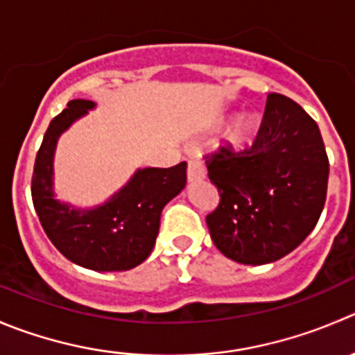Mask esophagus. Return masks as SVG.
I'll use <instances>...</instances> for the list:
<instances>
[{"label":"esophagus","mask_w":355,"mask_h":355,"mask_svg":"<svg viewBox=\"0 0 355 355\" xmlns=\"http://www.w3.org/2000/svg\"><path fill=\"white\" fill-rule=\"evenodd\" d=\"M204 178V162H202L200 158H191V160H188V181H190V183H195V181H202Z\"/></svg>","instance_id":"34e87169"}]
</instances>
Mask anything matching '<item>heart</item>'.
Here are the masks:
<instances>
[{
  "label": "heart",
  "instance_id": "heart-1",
  "mask_svg": "<svg viewBox=\"0 0 355 355\" xmlns=\"http://www.w3.org/2000/svg\"><path fill=\"white\" fill-rule=\"evenodd\" d=\"M259 130V121L256 116H242L226 134V143L234 151H244L254 143Z\"/></svg>",
  "mask_w": 355,
  "mask_h": 355
}]
</instances>
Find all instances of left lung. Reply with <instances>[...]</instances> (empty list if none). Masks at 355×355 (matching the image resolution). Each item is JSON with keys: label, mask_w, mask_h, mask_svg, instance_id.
<instances>
[{"label": "left lung", "mask_w": 355, "mask_h": 355, "mask_svg": "<svg viewBox=\"0 0 355 355\" xmlns=\"http://www.w3.org/2000/svg\"><path fill=\"white\" fill-rule=\"evenodd\" d=\"M205 165L221 197L205 221L226 258L244 265L277 261L315 228L329 160L317 123L289 97L268 94L252 146H221Z\"/></svg>", "instance_id": "left-lung-1"}]
</instances>
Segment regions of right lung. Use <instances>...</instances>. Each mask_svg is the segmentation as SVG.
Here are the masks:
<instances>
[{
	"instance_id": "1",
	"label": "right lung",
	"mask_w": 355,
	"mask_h": 355,
	"mask_svg": "<svg viewBox=\"0 0 355 355\" xmlns=\"http://www.w3.org/2000/svg\"><path fill=\"white\" fill-rule=\"evenodd\" d=\"M73 99L50 121L35 162L31 195L46 237L69 261L97 272L141 265L153 251L162 209L187 184V162L168 168H137L120 191L92 209H76L53 193V155L60 134L94 110Z\"/></svg>"
}]
</instances>
